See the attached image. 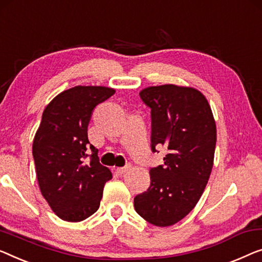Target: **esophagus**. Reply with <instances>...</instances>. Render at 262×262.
Listing matches in <instances>:
<instances>
[{
	"instance_id": "34e87169",
	"label": "esophagus",
	"mask_w": 262,
	"mask_h": 262,
	"mask_svg": "<svg viewBox=\"0 0 262 262\" xmlns=\"http://www.w3.org/2000/svg\"><path fill=\"white\" fill-rule=\"evenodd\" d=\"M127 170H128V166H124V168H117L116 171L118 175L122 176V175H124V173H126Z\"/></svg>"
}]
</instances>
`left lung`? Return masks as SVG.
Returning a JSON list of instances; mask_svg holds the SVG:
<instances>
[{
	"label": "left lung",
	"mask_w": 262,
	"mask_h": 262,
	"mask_svg": "<svg viewBox=\"0 0 262 262\" xmlns=\"http://www.w3.org/2000/svg\"><path fill=\"white\" fill-rule=\"evenodd\" d=\"M151 108V150H165L150 170L151 184L135 209L151 225L172 226L194 209L214 164L216 124L207 98L194 87L150 86L139 92Z\"/></svg>",
	"instance_id": "1"
}]
</instances>
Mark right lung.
<instances>
[{
	"instance_id": "right-lung-1",
	"label": "right lung",
	"mask_w": 262,
	"mask_h": 262,
	"mask_svg": "<svg viewBox=\"0 0 262 262\" xmlns=\"http://www.w3.org/2000/svg\"><path fill=\"white\" fill-rule=\"evenodd\" d=\"M105 86H75L58 94L42 113L33 140L37 183L52 210L63 221L80 222L98 210L112 178L87 137L93 108L115 94ZM93 151L90 162L85 151Z\"/></svg>"
}]
</instances>
